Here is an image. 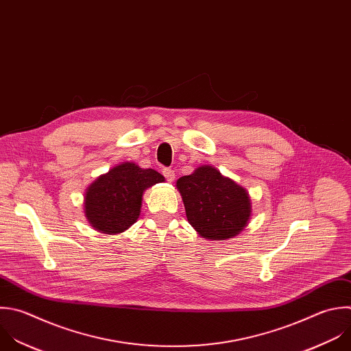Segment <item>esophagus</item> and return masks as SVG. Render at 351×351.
Instances as JSON below:
<instances>
[{
    "mask_svg": "<svg viewBox=\"0 0 351 351\" xmlns=\"http://www.w3.org/2000/svg\"><path fill=\"white\" fill-rule=\"evenodd\" d=\"M162 175L165 176V179L168 182H173V179H175V172L171 168H164L162 169Z\"/></svg>",
    "mask_w": 351,
    "mask_h": 351,
    "instance_id": "esophagus-1",
    "label": "esophagus"
}]
</instances>
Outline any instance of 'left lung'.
Listing matches in <instances>:
<instances>
[{
  "label": "left lung",
  "mask_w": 351,
  "mask_h": 351,
  "mask_svg": "<svg viewBox=\"0 0 351 351\" xmlns=\"http://www.w3.org/2000/svg\"><path fill=\"white\" fill-rule=\"evenodd\" d=\"M189 223L206 240L223 241L240 234L252 205L248 191L216 168L202 165L176 182Z\"/></svg>",
  "instance_id": "1"
}]
</instances>
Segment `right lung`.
I'll list each match as a JSON object with an SVG mask.
<instances>
[{"instance_id":"add662e5","label":"right lung","mask_w":351,"mask_h":351,"mask_svg":"<svg viewBox=\"0 0 351 351\" xmlns=\"http://www.w3.org/2000/svg\"><path fill=\"white\" fill-rule=\"evenodd\" d=\"M164 180L157 171L143 169L134 162L117 165L86 189L85 217L95 230L119 234L138 220L145 190Z\"/></svg>"}]
</instances>
